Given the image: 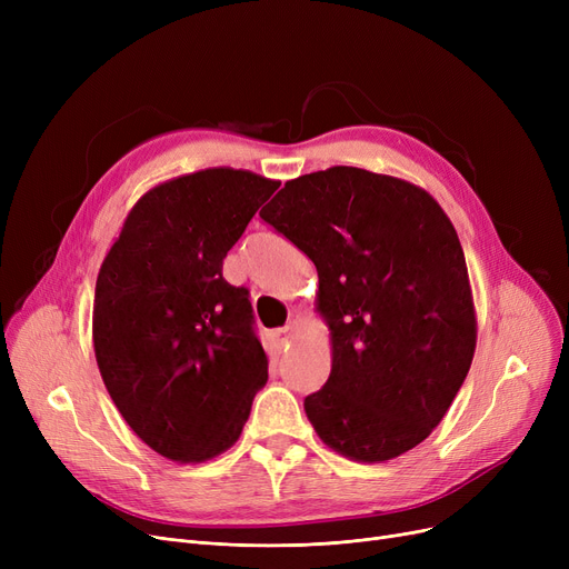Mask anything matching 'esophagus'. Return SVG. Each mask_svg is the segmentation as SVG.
Here are the masks:
<instances>
[{
	"mask_svg": "<svg viewBox=\"0 0 569 569\" xmlns=\"http://www.w3.org/2000/svg\"><path fill=\"white\" fill-rule=\"evenodd\" d=\"M292 337H295V325H286V327H281V330H277V339L281 346L292 341Z\"/></svg>",
	"mask_w": 569,
	"mask_h": 569,
	"instance_id": "obj_1",
	"label": "esophagus"
}]
</instances>
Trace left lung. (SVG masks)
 Here are the masks:
<instances>
[{"label":"left lung","mask_w":569,"mask_h":569,"mask_svg":"<svg viewBox=\"0 0 569 569\" xmlns=\"http://www.w3.org/2000/svg\"><path fill=\"white\" fill-rule=\"evenodd\" d=\"M260 217L318 269L332 371L305 399L316 433L360 463L412 450L452 406L477 343L452 221L425 189L350 166L290 179Z\"/></svg>","instance_id":"1"}]
</instances>
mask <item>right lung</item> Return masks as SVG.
Listing matches in <instances>:
<instances>
[{
	"instance_id": "obj_1",
	"label": "right lung",
	"mask_w": 569,
	"mask_h": 569,
	"mask_svg": "<svg viewBox=\"0 0 569 569\" xmlns=\"http://www.w3.org/2000/svg\"><path fill=\"white\" fill-rule=\"evenodd\" d=\"M279 184L234 168L172 177L131 207L99 269L92 339L106 390L170 461L226 452L267 382L249 290L221 269Z\"/></svg>"
}]
</instances>
